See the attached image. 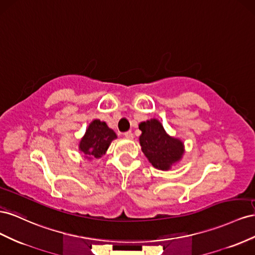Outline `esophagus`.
Segmentation results:
<instances>
[{"instance_id":"1","label":"esophagus","mask_w":255,"mask_h":255,"mask_svg":"<svg viewBox=\"0 0 255 255\" xmlns=\"http://www.w3.org/2000/svg\"><path fill=\"white\" fill-rule=\"evenodd\" d=\"M124 136H125L126 139H128V140H131V139H133V134H132V132H131V131H127V132H125V133H124Z\"/></svg>"}]
</instances>
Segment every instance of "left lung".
<instances>
[{
	"mask_svg": "<svg viewBox=\"0 0 255 255\" xmlns=\"http://www.w3.org/2000/svg\"><path fill=\"white\" fill-rule=\"evenodd\" d=\"M139 129L141 149L154 168L169 171L180 161L185 154L184 142L166 132L157 119L141 122Z\"/></svg>",
	"mask_w": 255,
	"mask_h": 255,
	"instance_id": "left-lung-1",
	"label": "left lung"
}]
</instances>
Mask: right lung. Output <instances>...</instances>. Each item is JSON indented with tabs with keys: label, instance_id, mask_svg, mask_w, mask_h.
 I'll return each instance as SVG.
<instances>
[{
	"label": "right lung",
	"instance_id": "obj_1",
	"mask_svg": "<svg viewBox=\"0 0 255 255\" xmlns=\"http://www.w3.org/2000/svg\"><path fill=\"white\" fill-rule=\"evenodd\" d=\"M118 135L105 122L94 120L79 142V150L83 152L86 159H99L106 154L111 142Z\"/></svg>",
	"mask_w": 255,
	"mask_h": 255
}]
</instances>
